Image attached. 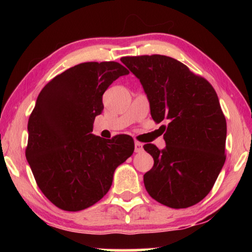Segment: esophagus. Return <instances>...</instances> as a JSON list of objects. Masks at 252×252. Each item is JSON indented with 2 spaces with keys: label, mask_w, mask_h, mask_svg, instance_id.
Instances as JSON below:
<instances>
[{
  "label": "esophagus",
  "mask_w": 252,
  "mask_h": 252,
  "mask_svg": "<svg viewBox=\"0 0 252 252\" xmlns=\"http://www.w3.org/2000/svg\"><path fill=\"white\" fill-rule=\"evenodd\" d=\"M143 150V144L139 141L134 142V151L135 152H141Z\"/></svg>",
  "instance_id": "obj_1"
}]
</instances>
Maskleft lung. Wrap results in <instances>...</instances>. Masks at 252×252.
<instances>
[{
  "mask_svg": "<svg viewBox=\"0 0 252 252\" xmlns=\"http://www.w3.org/2000/svg\"><path fill=\"white\" fill-rule=\"evenodd\" d=\"M140 80L156 123L168 126L165 149L143 148L153 167L144 173L148 193L164 206H194L210 192L225 161L227 122L208 81L178 60L160 54L121 58Z\"/></svg>",
  "mask_w": 252,
  "mask_h": 252,
  "instance_id": "8db88e82",
  "label": "left lung"
}]
</instances>
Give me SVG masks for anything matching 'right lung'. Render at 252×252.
Listing matches in <instances>:
<instances>
[{"instance_id": "obj_1", "label": "right lung", "mask_w": 252, "mask_h": 252, "mask_svg": "<svg viewBox=\"0 0 252 252\" xmlns=\"http://www.w3.org/2000/svg\"><path fill=\"white\" fill-rule=\"evenodd\" d=\"M126 74L114 61L81 63L54 76L37 96L25 156L40 190L62 210H83L103 198L114 170L134 151L130 135L92 134L103 93Z\"/></svg>"}]
</instances>
